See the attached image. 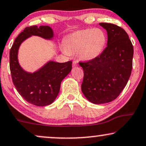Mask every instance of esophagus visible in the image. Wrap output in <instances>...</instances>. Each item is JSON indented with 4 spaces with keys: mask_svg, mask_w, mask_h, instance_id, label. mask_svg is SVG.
Masks as SVG:
<instances>
[{
    "mask_svg": "<svg viewBox=\"0 0 146 146\" xmlns=\"http://www.w3.org/2000/svg\"><path fill=\"white\" fill-rule=\"evenodd\" d=\"M78 65V62H76V61H73V67H75V66H77Z\"/></svg>",
    "mask_w": 146,
    "mask_h": 146,
    "instance_id": "1",
    "label": "esophagus"
}]
</instances>
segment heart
Instances as JSON below:
<instances>
[{"instance_id": "1", "label": "heart", "mask_w": 146, "mask_h": 146, "mask_svg": "<svg viewBox=\"0 0 146 146\" xmlns=\"http://www.w3.org/2000/svg\"><path fill=\"white\" fill-rule=\"evenodd\" d=\"M107 43V36L101 29H86L71 33L64 40V53H77L78 58L89 62L101 55Z\"/></svg>"}]
</instances>
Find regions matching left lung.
Instances as JSON below:
<instances>
[{"label": "left lung", "instance_id": "8db88e82", "mask_svg": "<svg viewBox=\"0 0 146 146\" xmlns=\"http://www.w3.org/2000/svg\"><path fill=\"white\" fill-rule=\"evenodd\" d=\"M107 31L108 46L96 58L80 62L84 70L82 91L94 104L110 103L126 86L133 66V47L123 29L110 23H100Z\"/></svg>", "mask_w": 146, "mask_h": 146}]
</instances>
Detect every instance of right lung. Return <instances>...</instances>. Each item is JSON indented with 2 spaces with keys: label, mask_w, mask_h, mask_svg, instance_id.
Segmentation results:
<instances>
[{
  "label": "right lung",
  "mask_w": 146,
  "mask_h": 146,
  "mask_svg": "<svg viewBox=\"0 0 146 146\" xmlns=\"http://www.w3.org/2000/svg\"><path fill=\"white\" fill-rule=\"evenodd\" d=\"M33 35L52 40L54 32L48 26L26 27L15 38L10 50V71L19 94L31 104L43 107L52 104L56 99L61 82L71 71L72 62L60 63L50 60L33 73L23 69L18 61V50L23 42Z\"/></svg>",
  "instance_id": "1"
}]
</instances>
